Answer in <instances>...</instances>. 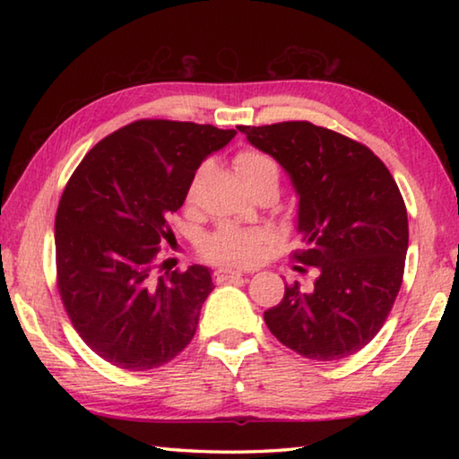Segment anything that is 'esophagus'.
I'll return each instance as SVG.
<instances>
[{
	"instance_id": "1",
	"label": "esophagus",
	"mask_w": 459,
	"mask_h": 459,
	"mask_svg": "<svg viewBox=\"0 0 459 459\" xmlns=\"http://www.w3.org/2000/svg\"><path fill=\"white\" fill-rule=\"evenodd\" d=\"M243 275V271H238V269H230V267H221V269H216L214 271V279L219 283H222V281H229V279H232V277H240Z\"/></svg>"
}]
</instances>
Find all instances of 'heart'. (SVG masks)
<instances>
[{
	"mask_svg": "<svg viewBox=\"0 0 459 459\" xmlns=\"http://www.w3.org/2000/svg\"><path fill=\"white\" fill-rule=\"evenodd\" d=\"M235 164L247 186L265 180V178H275V180H279V168L275 160L263 152H240ZM269 229H243L238 224L224 222L214 232H211V235L202 238L200 253L206 259L216 263H251L257 259L263 245L269 243Z\"/></svg>",
	"mask_w": 459,
	"mask_h": 459,
	"instance_id": "heart-1",
	"label": "heart"
}]
</instances>
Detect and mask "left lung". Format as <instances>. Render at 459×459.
I'll return each mask as SVG.
<instances>
[{
  "mask_svg": "<svg viewBox=\"0 0 459 459\" xmlns=\"http://www.w3.org/2000/svg\"><path fill=\"white\" fill-rule=\"evenodd\" d=\"M238 131L290 176L304 243L293 257L317 275L307 291L285 285L265 312L267 328L312 360L359 352L383 328L405 271L409 222L397 182L367 145L307 121Z\"/></svg>",
  "mask_w": 459,
  "mask_h": 459,
  "instance_id": "left-lung-1",
  "label": "left lung"
}]
</instances>
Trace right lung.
<instances>
[{
  "label": "right lung",
  "instance_id": "right-lung-1",
  "mask_svg": "<svg viewBox=\"0 0 459 459\" xmlns=\"http://www.w3.org/2000/svg\"><path fill=\"white\" fill-rule=\"evenodd\" d=\"M235 129L143 119L107 135L62 192L54 243L62 304L92 352L126 370L158 368L196 333L211 269L153 277L168 216Z\"/></svg>",
  "mask_w": 459,
  "mask_h": 459
}]
</instances>
